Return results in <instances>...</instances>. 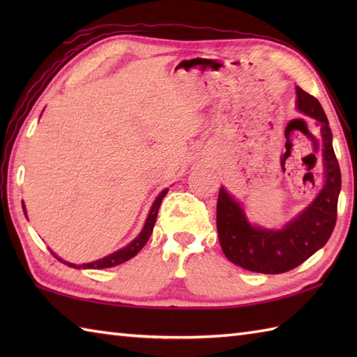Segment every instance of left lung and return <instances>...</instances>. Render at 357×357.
Masks as SVG:
<instances>
[{
	"mask_svg": "<svg viewBox=\"0 0 357 357\" xmlns=\"http://www.w3.org/2000/svg\"><path fill=\"white\" fill-rule=\"evenodd\" d=\"M296 93L298 109L321 126L325 185L312 206L282 230H264L248 224L239 204L224 188H219L218 196L216 227L225 257L242 268L265 275L290 271L307 261L327 244L337 219L340 169L328 119L314 96L299 87Z\"/></svg>",
	"mask_w": 357,
	"mask_h": 357,
	"instance_id": "8db88e82",
	"label": "left lung"
}]
</instances>
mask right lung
<instances>
[{
  "label": "right lung",
  "instance_id": "obj_1",
  "mask_svg": "<svg viewBox=\"0 0 357 357\" xmlns=\"http://www.w3.org/2000/svg\"><path fill=\"white\" fill-rule=\"evenodd\" d=\"M167 195V190H164L161 195L158 196L156 201L153 202V207H151L150 213L147 216V221H146V225H144V229L141 231V234L138 238H136L133 242H130L127 247L118 250V252H115L113 255H109L102 257V259L100 261H95V262H89V264H82V265H77V264H70V262H66V261H61L59 257H56L58 261L64 262L66 265H69V267H73V268H109V267H115V265L118 264H123L128 259H132L133 256L138 255L139 250L146 245V242L149 241L151 231H153V227H155V222H156V216H158V211H159V206H161V202L164 199V196ZM22 210H24L26 213V208L24 206H22Z\"/></svg>",
  "mask_w": 357,
  "mask_h": 357
}]
</instances>
